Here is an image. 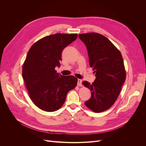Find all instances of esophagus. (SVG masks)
Segmentation results:
<instances>
[{"mask_svg": "<svg viewBox=\"0 0 146 146\" xmlns=\"http://www.w3.org/2000/svg\"><path fill=\"white\" fill-rule=\"evenodd\" d=\"M78 85L79 86H82V79H78Z\"/></svg>", "mask_w": 146, "mask_h": 146, "instance_id": "1", "label": "esophagus"}]
</instances>
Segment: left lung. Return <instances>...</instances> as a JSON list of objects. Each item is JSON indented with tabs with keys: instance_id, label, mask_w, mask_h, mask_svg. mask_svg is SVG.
Wrapping results in <instances>:
<instances>
[{
	"instance_id": "8db88e82",
	"label": "left lung",
	"mask_w": 146,
	"mask_h": 146,
	"mask_svg": "<svg viewBox=\"0 0 146 146\" xmlns=\"http://www.w3.org/2000/svg\"><path fill=\"white\" fill-rule=\"evenodd\" d=\"M79 37L85 44L96 79L83 85L91 91L90 99L85 102L95 112L109 109L117 99L126 74L123 58L119 51L105 36L95 33L81 34Z\"/></svg>"
}]
</instances>
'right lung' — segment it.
Wrapping results in <instances>:
<instances>
[{
    "label": "right lung",
    "instance_id": "1",
    "mask_svg": "<svg viewBox=\"0 0 146 146\" xmlns=\"http://www.w3.org/2000/svg\"><path fill=\"white\" fill-rule=\"evenodd\" d=\"M76 34H56L36 41L29 49L22 68V78L34 104L42 110L54 112L63 105L67 93L74 89L78 79L57 73L61 53L75 41Z\"/></svg>",
    "mask_w": 146,
    "mask_h": 146
}]
</instances>
